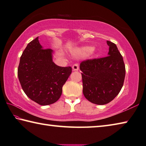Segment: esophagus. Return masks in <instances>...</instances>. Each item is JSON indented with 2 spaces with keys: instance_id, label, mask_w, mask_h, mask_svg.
<instances>
[{
  "instance_id": "esophagus-1",
  "label": "esophagus",
  "mask_w": 146,
  "mask_h": 146,
  "mask_svg": "<svg viewBox=\"0 0 146 146\" xmlns=\"http://www.w3.org/2000/svg\"><path fill=\"white\" fill-rule=\"evenodd\" d=\"M79 68H80V66H79V64H78V63H76V64H74V65H72V70L74 71L78 70Z\"/></svg>"
}]
</instances>
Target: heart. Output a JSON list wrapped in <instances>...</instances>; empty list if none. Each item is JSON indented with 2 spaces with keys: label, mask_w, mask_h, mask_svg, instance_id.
<instances>
[{
  "label": "heart",
  "mask_w": 146,
  "mask_h": 146,
  "mask_svg": "<svg viewBox=\"0 0 146 146\" xmlns=\"http://www.w3.org/2000/svg\"><path fill=\"white\" fill-rule=\"evenodd\" d=\"M93 49V47H90V46H85V47L77 48L74 51V53L75 54L78 56H85L92 52Z\"/></svg>",
  "instance_id": "obj_1"
}]
</instances>
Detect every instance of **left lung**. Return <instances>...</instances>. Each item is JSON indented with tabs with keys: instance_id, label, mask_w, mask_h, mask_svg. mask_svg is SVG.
<instances>
[{
	"instance_id": "obj_1",
	"label": "left lung",
	"mask_w": 146,
	"mask_h": 146,
	"mask_svg": "<svg viewBox=\"0 0 146 146\" xmlns=\"http://www.w3.org/2000/svg\"><path fill=\"white\" fill-rule=\"evenodd\" d=\"M106 43L108 56L83 61L80 66L84 96L99 105L110 103L118 95L126 74L123 58L117 45L110 41Z\"/></svg>"
}]
</instances>
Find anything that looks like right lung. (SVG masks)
<instances>
[{
	"mask_svg": "<svg viewBox=\"0 0 146 146\" xmlns=\"http://www.w3.org/2000/svg\"><path fill=\"white\" fill-rule=\"evenodd\" d=\"M53 50L43 49L36 38L28 43L20 57L18 77L28 98L42 106L54 103L72 72L70 66L53 62Z\"/></svg>",
	"mask_w": 146,
	"mask_h": 146,
	"instance_id": "right-lung-1",
	"label": "right lung"
}]
</instances>
